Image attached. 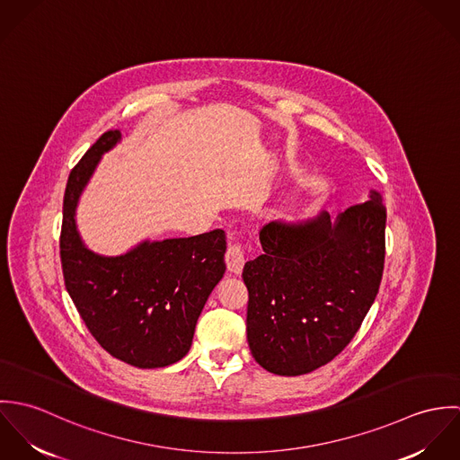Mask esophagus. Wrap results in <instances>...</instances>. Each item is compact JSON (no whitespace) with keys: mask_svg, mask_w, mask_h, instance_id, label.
<instances>
[{"mask_svg":"<svg viewBox=\"0 0 460 460\" xmlns=\"http://www.w3.org/2000/svg\"><path fill=\"white\" fill-rule=\"evenodd\" d=\"M225 262H226V269L232 274H241L244 262H246L243 248L239 244H230L226 250V255H225Z\"/></svg>","mask_w":460,"mask_h":460,"instance_id":"34e87169","label":"esophagus"}]
</instances>
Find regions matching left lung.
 Wrapping results in <instances>:
<instances>
[{
  "label": "left lung",
  "instance_id": "8db88e82",
  "mask_svg": "<svg viewBox=\"0 0 460 460\" xmlns=\"http://www.w3.org/2000/svg\"><path fill=\"white\" fill-rule=\"evenodd\" d=\"M386 207L370 191L332 219L270 221L263 255L244 265L248 343L276 376H303L338 356L376 301L385 269Z\"/></svg>",
  "mask_w": 460,
  "mask_h": 460
}]
</instances>
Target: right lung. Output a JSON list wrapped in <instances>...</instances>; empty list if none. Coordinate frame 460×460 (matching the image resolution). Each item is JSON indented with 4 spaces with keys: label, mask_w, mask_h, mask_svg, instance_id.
Instances as JSON below:
<instances>
[{
    "label": "right lung",
    "mask_w": 460,
    "mask_h": 460,
    "mask_svg": "<svg viewBox=\"0 0 460 460\" xmlns=\"http://www.w3.org/2000/svg\"><path fill=\"white\" fill-rule=\"evenodd\" d=\"M120 139V131L104 132L68 175L60 235L64 279L83 323L104 350L137 368H159L190 352L198 317L226 269V237L212 230L143 241L119 257L88 250L75 225L77 201L102 154Z\"/></svg>",
    "instance_id": "right-lung-1"
}]
</instances>
